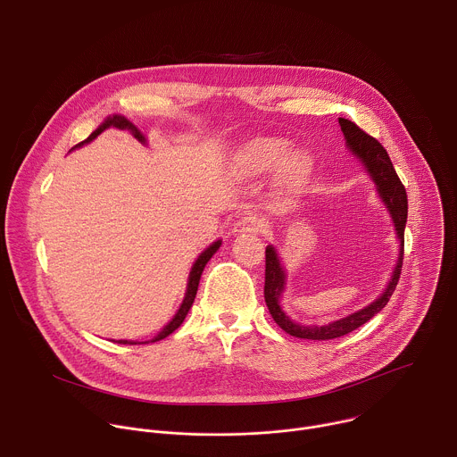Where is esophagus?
Masks as SVG:
<instances>
[{
	"mask_svg": "<svg viewBox=\"0 0 457 457\" xmlns=\"http://www.w3.org/2000/svg\"><path fill=\"white\" fill-rule=\"evenodd\" d=\"M231 231H233V235H258L264 231V222L256 215H245L235 222Z\"/></svg>",
	"mask_w": 457,
	"mask_h": 457,
	"instance_id": "obj_1",
	"label": "esophagus"
}]
</instances>
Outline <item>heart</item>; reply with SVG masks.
I'll return each mask as SVG.
<instances>
[{"mask_svg":"<svg viewBox=\"0 0 457 457\" xmlns=\"http://www.w3.org/2000/svg\"><path fill=\"white\" fill-rule=\"evenodd\" d=\"M289 143L282 137H254L238 154V166L247 175H264L278 166L280 180L295 187L311 171V159L302 150L287 152Z\"/></svg>","mask_w":457,"mask_h":457,"instance_id":"b5f03b06","label":"heart"}]
</instances>
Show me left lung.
<instances>
[{
	"label": "left lung",
	"instance_id": "obj_1",
	"mask_svg": "<svg viewBox=\"0 0 457 457\" xmlns=\"http://www.w3.org/2000/svg\"><path fill=\"white\" fill-rule=\"evenodd\" d=\"M338 122L342 126V132L345 137L347 148L365 164L369 175L372 177L376 189L379 193L381 201L385 203L390 217H393L396 235L400 238V254H398V264L390 277V282L386 289L378 296L372 303L367 307L342 318L337 321H331L328 325H302L291 320L284 309L280 307V296L286 289V271L280 264V258L277 254V249L273 245L266 247V286H264V298L266 305L273 316V320L280 325L287 335L305 340H333L349 335L351 331L358 329L360 325L367 323L374 314H378L386 302L393 296L403 266V244H405V224H407V193L405 187L388 159L386 150L363 129L354 124L349 119L338 117Z\"/></svg>",
	"mask_w": 457,
	"mask_h": 457
}]
</instances>
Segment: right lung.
I'll list each match as a JSON object with an SVG mask.
<instances>
[{
    "label": "right lung",
    "mask_w": 457,
    "mask_h": 457,
    "mask_svg": "<svg viewBox=\"0 0 457 457\" xmlns=\"http://www.w3.org/2000/svg\"><path fill=\"white\" fill-rule=\"evenodd\" d=\"M110 126H113V128H119V129H129V132H132V136L136 137V139H139L141 143H146V139H145V136L139 132L137 129V126H134L132 122H129L126 117H122V115H112V117H106L104 119V122L96 129V132H92L90 136H88V139H85L83 143H79V145H76V148H79V146H83V145H87V143H90V141H94L101 132H104L106 128H110ZM74 150V148H72ZM220 244H222V240H217V242H213L208 249H204L201 254H199V258L195 260V264H193V268H191V271H189V278H187V287H186V295H184V300H182V303H180V307H179V311L175 312V316L171 318V321L166 325V328L155 337V338H152L150 342H159V340H162V338H166V337H170L179 325L184 321V318H186V314H187V311L191 309V305H193V300H195V295H197V289H199V280H201V275H203V271H204V268H206V264H208V260L217 253V249L220 247ZM117 344H129V345H136L137 342H129V340H119ZM139 344H148V342H139Z\"/></svg>",
    "instance_id": "1"
}]
</instances>
